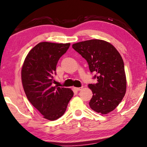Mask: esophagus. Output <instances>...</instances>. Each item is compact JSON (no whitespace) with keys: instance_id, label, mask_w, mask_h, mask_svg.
Listing matches in <instances>:
<instances>
[{"instance_id":"1","label":"esophagus","mask_w":147,"mask_h":147,"mask_svg":"<svg viewBox=\"0 0 147 147\" xmlns=\"http://www.w3.org/2000/svg\"><path fill=\"white\" fill-rule=\"evenodd\" d=\"M82 89V87H80V88H75V90L76 91H80Z\"/></svg>"}]
</instances>
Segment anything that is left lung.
Returning <instances> with one entry per match:
<instances>
[{
    "mask_svg": "<svg viewBox=\"0 0 147 147\" xmlns=\"http://www.w3.org/2000/svg\"><path fill=\"white\" fill-rule=\"evenodd\" d=\"M73 48L87 61L89 69L97 78L89 84L93 95L89 105L98 113L113 111L124 97L126 90L124 64L119 52L106 41L92 39L74 44Z\"/></svg>",
    "mask_w": 147,
    "mask_h": 147,
    "instance_id": "1",
    "label": "left lung"
}]
</instances>
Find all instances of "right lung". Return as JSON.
Returning a JSON list of instances; mask_svg holds the SVG:
<instances>
[{"mask_svg":"<svg viewBox=\"0 0 147 147\" xmlns=\"http://www.w3.org/2000/svg\"><path fill=\"white\" fill-rule=\"evenodd\" d=\"M70 44L38 43L28 53L22 67L23 87L28 100L49 120L63 115L74 95L69 88L53 86L57 62Z\"/></svg>","mask_w":147,"mask_h":147,"instance_id":"1","label":"right lung"}]
</instances>
